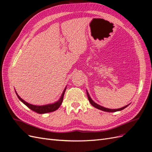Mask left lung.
<instances>
[{"label": "left lung", "mask_w": 152, "mask_h": 152, "mask_svg": "<svg viewBox=\"0 0 152 152\" xmlns=\"http://www.w3.org/2000/svg\"><path fill=\"white\" fill-rule=\"evenodd\" d=\"M86 92H87V97H88V99L90 103L94 107L98 108L99 110H102V111H104V112H117V111H121V110H122L123 109L126 108L127 107H128L129 105H126L125 106V107H124L122 108H118V109H109V108H104V107H102V106H100L99 104H98L97 103H96L95 102H94V101L91 99V98L90 97V96L88 93V92H87V91L86 90Z\"/></svg>", "instance_id": "1"}]
</instances>
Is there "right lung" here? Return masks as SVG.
<instances>
[{
  "label": "right lung",
  "mask_w": 152,
  "mask_h": 152,
  "mask_svg": "<svg viewBox=\"0 0 152 152\" xmlns=\"http://www.w3.org/2000/svg\"><path fill=\"white\" fill-rule=\"evenodd\" d=\"M66 89V87L64 89L63 93L61 96L60 98L58 101V102H55L54 103L52 104H45V105H41V106H37V105H34L30 104L26 102L25 101H24L22 98H21L18 94H17V93L16 92V94L18 96V98H19V99L21 101L22 103H23L26 107H28L30 109H31L33 111L37 112V113H40V114H42V113H49V112H52L54 111H56V110H58L59 108V107H60L62 102H63V96L64 94H65V91Z\"/></svg>",
  "instance_id": "1"
}]
</instances>
